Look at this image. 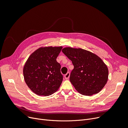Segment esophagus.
<instances>
[{
  "instance_id": "34e87169",
  "label": "esophagus",
  "mask_w": 128,
  "mask_h": 128,
  "mask_svg": "<svg viewBox=\"0 0 128 128\" xmlns=\"http://www.w3.org/2000/svg\"><path fill=\"white\" fill-rule=\"evenodd\" d=\"M70 77V73L69 72H67L66 74L64 75V78L66 79H68Z\"/></svg>"
}]
</instances>
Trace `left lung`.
Returning a JSON list of instances; mask_svg holds the SVG:
<instances>
[{
    "label": "left lung",
    "mask_w": 128,
    "mask_h": 128,
    "mask_svg": "<svg viewBox=\"0 0 128 128\" xmlns=\"http://www.w3.org/2000/svg\"><path fill=\"white\" fill-rule=\"evenodd\" d=\"M62 52L74 66L70 81L78 92L86 96L99 93L108 78V68L102 59L81 48L65 47Z\"/></svg>",
    "instance_id": "obj_1"
}]
</instances>
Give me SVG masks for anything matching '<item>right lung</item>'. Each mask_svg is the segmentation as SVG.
Here are the masks:
<instances>
[{"label": "right lung", "instance_id": "add662e5", "mask_svg": "<svg viewBox=\"0 0 128 128\" xmlns=\"http://www.w3.org/2000/svg\"><path fill=\"white\" fill-rule=\"evenodd\" d=\"M62 48V46L40 47L28 58L23 68L24 78L36 94L50 95L62 84L63 76L56 58Z\"/></svg>", "mask_w": 128, "mask_h": 128}]
</instances>
